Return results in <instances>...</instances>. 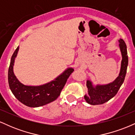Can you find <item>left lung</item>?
<instances>
[{
	"label": "left lung",
	"instance_id": "8db88e82",
	"mask_svg": "<svg viewBox=\"0 0 135 135\" xmlns=\"http://www.w3.org/2000/svg\"><path fill=\"white\" fill-rule=\"evenodd\" d=\"M119 48L122 55V61L119 76L114 81L107 84H97L94 86L90 80H87L86 86L88 93L84 96V99L90 105H101L112 98L118 92L119 88L124 80L128 65V56L127 47L124 41L119 40Z\"/></svg>",
	"mask_w": 135,
	"mask_h": 135
}]
</instances>
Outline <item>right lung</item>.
Returning a JSON list of instances; mask_svg holds the SVG:
<instances>
[{
    "label": "right lung",
    "mask_w": 135,
    "mask_h": 135,
    "mask_svg": "<svg viewBox=\"0 0 135 135\" xmlns=\"http://www.w3.org/2000/svg\"><path fill=\"white\" fill-rule=\"evenodd\" d=\"M19 46L14 52L8 70V83L15 97L23 104L30 107H38L55 101L60 95L72 72L73 68H68L55 79L40 86H27L19 81L13 72L15 58Z\"/></svg>",
    "instance_id": "add662e5"
}]
</instances>
